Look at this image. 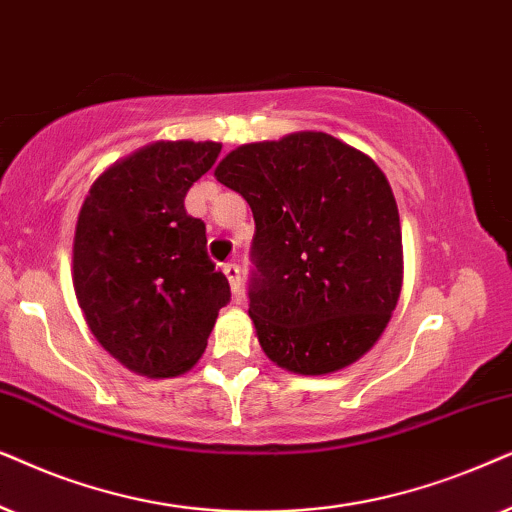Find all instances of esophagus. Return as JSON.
Segmentation results:
<instances>
[{"label": "esophagus", "instance_id": "1", "mask_svg": "<svg viewBox=\"0 0 512 512\" xmlns=\"http://www.w3.org/2000/svg\"><path fill=\"white\" fill-rule=\"evenodd\" d=\"M222 271H224V276L229 278L231 292H234V295H238V292H241V269H238V264H234V262L224 264Z\"/></svg>", "mask_w": 512, "mask_h": 512}]
</instances>
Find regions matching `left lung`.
Wrapping results in <instances>:
<instances>
[{"mask_svg": "<svg viewBox=\"0 0 512 512\" xmlns=\"http://www.w3.org/2000/svg\"><path fill=\"white\" fill-rule=\"evenodd\" d=\"M215 177L255 217L248 313L262 351L295 374L363 358L403 288L400 215L377 163L302 131L241 145Z\"/></svg>", "mask_w": 512, "mask_h": 512, "instance_id": "8db88e82", "label": "left lung"}]
</instances>
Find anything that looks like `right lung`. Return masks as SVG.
<instances>
[{"instance_id":"add662e5","label":"right lung","mask_w":512,"mask_h":512,"mask_svg":"<svg viewBox=\"0 0 512 512\" xmlns=\"http://www.w3.org/2000/svg\"><path fill=\"white\" fill-rule=\"evenodd\" d=\"M220 142H152L88 189L72 248V283L93 337L128 370L177 377L199 363L229 281L187 215L189 187Z\"/></svg>"}]
</instances>
